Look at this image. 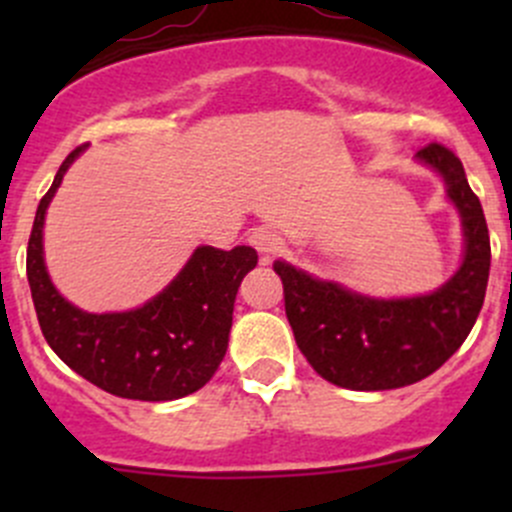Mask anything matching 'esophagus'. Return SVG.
Returning <instances> with one entry per match:
<instances>
[{
	"instance_id": "obj_1",
	"label": "esophagus",
	"mask_w": 512,
	"mask_h": 512,
	"mask_svg": "<svg viewBox=\"0 0 512 512\" xmlns=\"http://www.w3.org/2000/svg\"><path fill=\"white\" fill-rule=\"evenodd\" d=\"M250 245L260 252L262 262H270L275 257V252L280 250V237L270 227H255L250 232Z\"/></svg>"
}]
</instances>
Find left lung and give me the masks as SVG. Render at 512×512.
<instances>
[{"label": "left lung", "mask_w": 512, "mask_h": 512, "mask_svg": "<svg viewBox=\"0 0 512 512\" xmlns=\"http://www.w3.org/2000/svg\"><path fill=\"white\" fill-rule=\"evenodd\" d=\"M448 185L466 232V257L438 292L371 299L277 260L285 312L299 352L322 379L354 391L416 384L458 352L476 324L490 272V237L478 195L451 148L428 143L416 153Z\"/></svg>", "instance_id": "obj_1"}]
</instances>
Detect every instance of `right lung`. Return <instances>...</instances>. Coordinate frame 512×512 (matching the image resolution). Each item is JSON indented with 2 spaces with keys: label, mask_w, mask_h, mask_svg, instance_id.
Wrapping results in <instances>:
<instances>
[{
  "label": "right lung",
  "mask_w": 512,
  "mask_h": 512,
  "mask_svg": "<svg viewBox=\"0 0 512 512\" xmlns=\"http://www.w3.org/2000/svg\"><path fill=\"white\" fill-rule=\"evenodd\" d=\"M41 198L27 247V277L44 339L69 369L121 399L173 401L203 389L227 352L232 307L242 277L257 265L252 247H198L178 277L143 307L89 314L66 302L44 267L41 227L66 168Z\"/></svg>",
  "instance_id": "right-lung-1"
}]
</instances>
